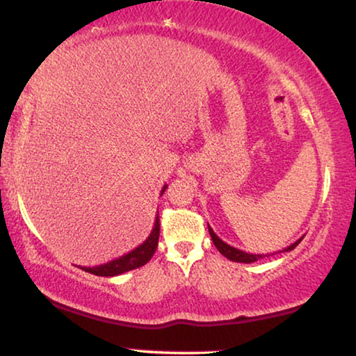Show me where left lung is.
<instances>
[{
	"mask_svg": "<svg viewBox=\"0 0 356 356\" xmlns=\"http://www.w3.org/2000/svg\"><path fill=\"white\" fill-rule=\"evenodd\" d=\"M208 229H209V235H211V238H212V243H214L216 245V248H217V251H219L222 256H225L227 259H230L232 262H243V264H252V262H256V261H259V259H262V257H265V256H270V254H249V252H245V251H241V249H236V248H233V246H230V245H227L225 241H222L219 236L216 235L214 233V230L211 229V227L208 225ZM304 238V236H302ZM302 238H299V240L297 241H294L293 245L291 246H288V248H284L283 251H280V252H288V251H293V249L299 245V243L302 241Z\"/></svg>",
	"mask_w": 356,
	"mask_h": 356,
	"instance_id": "8db88e82",
	"label": "left lung"
}]
</instances>
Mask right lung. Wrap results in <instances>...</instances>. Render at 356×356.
<instances>
[{
  "label": "right lung",
  "instance_id": "1",
  "mask_svg": "<svg viewBox=\"0 0 356 356\" xmlns=\"http://www.w3.org/2000/svg\"><path fill=\"white\" fill-rule=\"evenodd\" d=\"M166 188L168 185H164L161 188V195L164 193V190ZM158 238H160V216L156 214L155 224H153L150 235H148V238L142 243V245L134 248L132 251L124 254V256H120L118 259H113V261H110L107 264L95 265V267H79V268H83L84 272L88 273L97 275V277H116V275L126 273L129 272V270L139 268L153 257V254H155L156 246H158Z\"/></svg>",
  "mask_w": 356,
  "mask_h": 356
}]
</instances>
